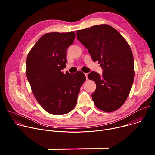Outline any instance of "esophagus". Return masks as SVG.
I'll return each mask as SVG.
<instances>
[{"label":"esophagus","instance_id":"1","mask_svg":"<svg viewBox=\"0 0 155 155\" xmlns=\"http://www.w3.org/2000/svg\"><path fill=\"white\" fill-rule=\"evenodd\" d=\"M85 74V76H86V80H88V78H87V74H88L86 73V74Z\"/></svg>","mask_w":155,"mask_h":155}]
</instances>
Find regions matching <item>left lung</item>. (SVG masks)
<instances>
[{"instance_id":"left-lung-1","label":"left lung","mask_w":155,"mask_h":155,"mask_svg":"<svg viewBox=\"0 0 155 155\" xmlns=\"http://www.w3.org/2000/svg\"><path fill=\"white\" fill-rule=\"evenodd\" d=\"M76 34L93 61H97L103 69L102 75L95 72L87 75L96 84L91 95L94 104L104 112H114L125 102L134 78V58L129 44L118 31L105 24Z\"/></svg>"}]
</instances>
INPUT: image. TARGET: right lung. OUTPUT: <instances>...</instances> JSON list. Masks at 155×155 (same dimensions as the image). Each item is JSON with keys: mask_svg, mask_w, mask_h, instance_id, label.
Instances as JSON below:
<instances>
[{"mask_svg": "<svg viewBox=\"0 0 155 155\" xmlns=\"http://www.w3.org/2000/svg\"><path fill=\"white\" fill-rule=\"evenodd\" d=\"M74 32L47 33L35 43L26 59V77L37 102L48 113L66 114L76 105L80 87L86 80L81 71L62 72Z\"/></svg>", "mask_w": 155, "mask_h": 155, "instance_id": "obj_1", "label": "right lung"}]
</instances>
